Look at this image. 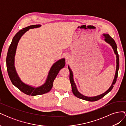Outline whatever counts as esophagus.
I'll list each match as a JSON object with an SVG mask.
<instances>
[{
	"instance_id": "1",
	"label": "esophagus",
	"mask_w": 126,
	"mask_h": 126,
	"mask_svg": "<svg viewBox=\"0 0 126 126\" xmlns=\"http://www.w3.org/2000/svg\"><path fill=\"white\" fill-rule=\"evenodd\" d=\"M70 55H69V54H66V55H65V59H66L67 60H69V59H70Z\"/></svg>"
}]
</instances>
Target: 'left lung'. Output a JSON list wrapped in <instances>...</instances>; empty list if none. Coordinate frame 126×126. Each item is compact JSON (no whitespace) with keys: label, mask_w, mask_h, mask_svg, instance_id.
Wrapping results in <instances>:
<instances>
[{"label":"left lung","mask_w":126,"mask_h":126,"mask_svg":"<svg viewBox=\"0 0 126 126\" xmlns=\"http://www.w3.org/2000/svg\"><path fill=\"white\" fill-rule=\"evenodd\" d=\"M102 35L104 37L105 41L106 42V43L109 44L112 48L113 51H114V52H115V55H116V59H116V63H117L115 77H114L113 80L112 81V83L111 86L109 87V88L107 90L105 93H104V94H101L98 95V96H94V97H87V96H84V95H83L81 94L80 93L77 88V87H76V85L75 83L74 82V80L73 72H72L69 66H68V69H69V72H70L69 79H70V83L71 85L72 93H73L74 94L76 97H77V98H79L80 99H83V100H85L89 101H95L98 100L99 99H100L102 98V97H104L106 94H107L108 93H109L110 91L112 90V89L113 87V85L115 84V83L117 81L118 70H119V55H118V51H117V45L115 43V40H114V39L113 38H112L108 35V34L104 33Z\"/></svg>","instance_id":"left-lung-1"}]
</instances>
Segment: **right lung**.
Wrapping results in <instances>:
<instances>
[{
    "label": "right lung",
    "instance_id": "1",
    "mask_svg": "<svg viewBox=\"0 0 126 126\" xmlns=\"http://www.w3.org/2000/svg\"><path fill=\"white\" fill-rule=\"evenodd\" d=\"M40 27H41L40 25H34L28 26L19 30L13 38L9 47L6 58L7 69L11 82L22 93L29 96L40 95L50 91L57 75L59 73L60 70L64 67L66 63L64 58L59 59L56 62L49 70L46 82L39 87H33L22 81L15 67V57L18 42L22 36L30 29L37 28Z\"/></svg>",
    "mask_w": 126,
    "mask_h": 126
}]
</instances>
